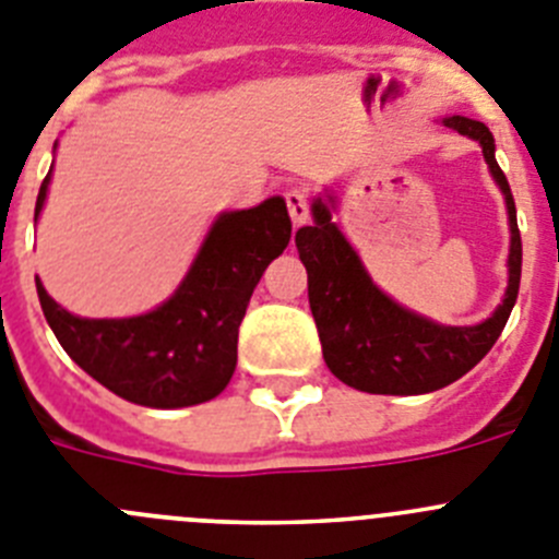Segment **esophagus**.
<instances>
[{"label": "esophagus", "instance_id": "1", "mask_svg": "<svg viewBox=\"0 0 559 559\" xmlns=\"http://www.w3.org/2000/svg\"><path fill=\"white\" fill-rule=\"evenodd\" d=\"M285 202H288V213L294 227L307 224V218H310V202H307V193L299 191V188H294V191L285 193Z\"/></svg>", "mask_w": 559, "mask_h": 559}]
</instances>
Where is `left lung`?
Here are the masks:
<instances>
[{
  "instance_id": "left-lung-1",
  "label": "left lung",
  "mask_w": 559,
  "mask_h": 559,
  "mask_svg": "<svg viewBox=\"0 0 559 559\" xmlns=\"http://www.w3.org/2000/svg\"><path fill=\"white\" fill-rule=\"evenodd\" d=\"M443 127L483 146L490 177L499 186L510 222L507 290L490 319L471 326H449L407 310L377 288L355 246L332 222L337 193L326 188L313 199V224L296 233L299 260L307 269V296L319 326L324 362L355 391L385 396H418L452 385L477 366L499 341L519 299L521 233L515 202L504 171L496 163V143L483 121L449 116Z\"/></svg>"
}]
</instances>
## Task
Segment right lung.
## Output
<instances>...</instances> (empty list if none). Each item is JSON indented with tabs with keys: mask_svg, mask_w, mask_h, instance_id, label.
<instances>
[{
	"mask_svg": "<svg viewBox=\"0 0 559 559\" xmlns=\"http://www.w3.org/2000/svg\"><path fill=\"white\" fill-rule=\"evenodd\" d=\"M49 182L52 168L40 182L35 218ZM288 240L283 197L218 213L177 290L155 310L130 319H82L46 294L40 280L35 288L66 355L99 385L143 407H193L216 399L233 380L246 305Z\"/></svg>",
	"mask_w": 559,
	"mask_h": 559,
	"instance_id": "obj_1",
	"label": "right lung"
}]
</instances>
